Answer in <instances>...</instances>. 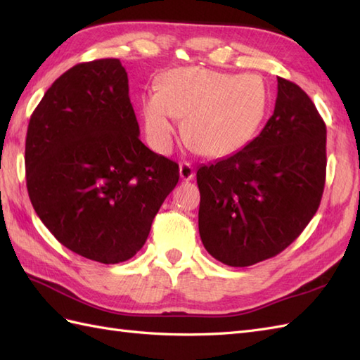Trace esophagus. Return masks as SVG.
Returning <instances> with one entry per match:
<instances>
[{"mask_svg":"<svg viewBox=\"0 0 360 360\" xmlns=\"http://www.w3.org/2000/svg\"><path fill=\"white\" fill-rule=\"evenodd\" d=\"M179 176H181V179H184V181L193 179V176H195L193 165L190 162H182L179 165Z\"/></svg>","mask_w":360,"mask_h":360,"instance_id":"obj_1","label":"esophagus"}]
</instances>
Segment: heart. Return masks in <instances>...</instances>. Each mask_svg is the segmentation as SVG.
<instances>
[{
	"label": "heart",
	"mask_w": 360,
	"mask_h": 360,
	"mask_svg": "<svg viewBox=\"0 0 360 360\" xmlns=\"http://www.w3.org/2000/svg\"><path fill=\"white\" fill-rule=\"evenodd\" d=\"M267 88L258 75H233L200 66L174 68L142 97L145 133L158 151H170L184 119V134L201 155L223 158L241 150L266 116Z\"/></svg>",
	"instance_id": "b5f03b06"
}]
</instances>
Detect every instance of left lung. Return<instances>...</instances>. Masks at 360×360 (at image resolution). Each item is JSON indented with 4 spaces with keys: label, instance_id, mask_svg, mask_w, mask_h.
<instances>
[{
    "label": "left lung",
    "instance_id": "1",
    "mask_svg": "<svg viewBox=\"0 0 360 360\" xmlns=\"http://www.w3.org/2000/svg\"><path fill=\"white\" fill-rule=\"evenodd\" d=\"M277 82L275 110L262 133L196 173L201 240L227 266H252L285 250L316 215L323 195L325 122L300 86Z\"/></svg>",
    "mask_w": 360,
    "mask_h": 360
}]
</instances>
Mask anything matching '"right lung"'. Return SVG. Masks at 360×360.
Returning a JSON list of instances; mask_svg holds the SVG:
<instances>
[{
  "label": "right lung",
  "mask_w": 360,
  "mask_h": 360,
  "mask_svg": "<svg viewBox=\"0 0 360 360\" xmlns=\"http://www.w3.org/2000/svg\"><path fill=\"white\" fill-rule=\"evenodd\" d=\"M30 202L70 250L103 264L134 257L179 181V167L139 139L128 75L117 58L60 75L26 136Z\"/></svg>",
  "instance_id": "obj_1"
}]
</instances>
